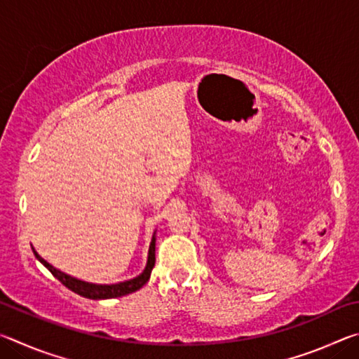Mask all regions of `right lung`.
Masks as SVG:
<instances>
[{
  "label": "right lung",
  "instance_id": "obj_1",
  "mask_svg": "<svg viewBox=\"0 0 359 359\" xmlns=\"http://www.w3.org/2000/svg\"><path fill=\"white\" fill-rule=\"evenodd\" d=\"M155 234L156 233H154V236H151V241H150V245H149V255H147V264H145L144 271L141 272V274H139L135 278H130V280L111 283V285L90 283V282L81 280V278L72 277L69 274H65V272L57 269V267H53L50 263H47V261L42 258L33 247L32 248H33L34 257L38 258L41 263L52 272V276L58 278V280L62 282L66 288H69L71 291H74V293L81 294L83 297H88V299H112V297H120V296L135 293V291H137L139 288H142L144 285L149 282L151 269H154V266H155V242H156Z\"/></svg>",
  "mask_w": 359,
  "mask_h": 359
}]
</instances>
